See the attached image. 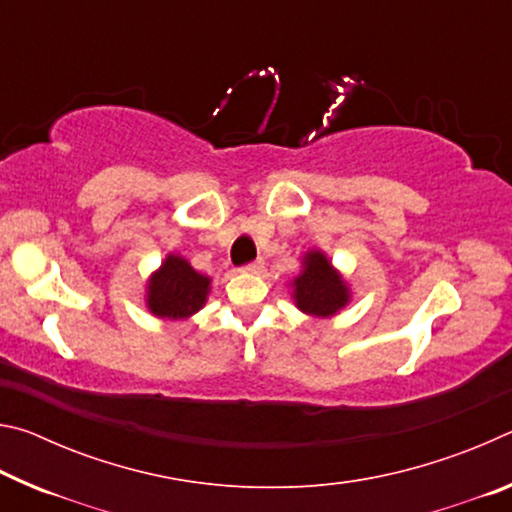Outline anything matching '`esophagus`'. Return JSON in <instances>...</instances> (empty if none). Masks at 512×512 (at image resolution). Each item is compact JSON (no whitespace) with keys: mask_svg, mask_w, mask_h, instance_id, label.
Returning <instances> with one entry per match:
<instances>
[{"mask_svg":"<svg viewBox=\"0 0 512 512\" xmlns=\"http://www.w3.org/2000/svg\"><path fill=\"white\" fill-rule=\"evenodd\" d=\"M264 268V262L262 259H255V262H248V264H244L241 266V271L244 273H259Z\"/></svg>","mask_w":512,"mask_h":512,"instance_id":"obj_1","label":"esophagus"}]
</instances>
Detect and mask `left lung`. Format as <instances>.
Masks as SVG:
<instances>
[{
	"label": "left lung",
	"instance_id": "obj_1",
	"mask_svg": "<svg viewBox=\"0 0 512 512\" xmlns=\"http://www.w3.org/2000/svg\"><path fill=\"white\" fill-rule=\"evenodd\" d=\"M293 287L296 305L311 316H332L348 302V289L323 253L305 257V271L296 277Z\"/></svg>",
	"mask_w": 512,
	"mask_h": 512
}]
</instances>
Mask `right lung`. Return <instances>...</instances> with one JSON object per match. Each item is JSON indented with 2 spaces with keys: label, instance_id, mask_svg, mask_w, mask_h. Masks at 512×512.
I'll return each instance as SVG.
<instances>
[{
  "label": "right lung",
  "instance_id": "1",
  "mask_svg": "<svg viewBox=\"0 0 512 512\" xmlns=\"http://www.w3.org/2000/svg\"><path fill=\"white\" fill-rule=\"evenodd\" d=\"M210 277L196 273L183 257L169 255L149 282V309L160 318H187L203 307Z\"/></svg>",
  "mask_w": 512,
  "mask_h": 512
}]
</instances>
